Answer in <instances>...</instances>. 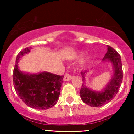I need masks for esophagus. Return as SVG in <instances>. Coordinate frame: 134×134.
<instances>
[{
    "label": "esophagus",
    "mask_w": 134,
    "mask_h": 134,
    "mask_svg": "<svg viewBox=\"0 0 134 134\" xmlns=\"http://www.w3.org/2000/svg\"><path fill=\"white\" fill-rule=\"evenodd\" d=\"M74 72L76 73V71L75 70V71H74ZM72 78V76L69 75V74H66L65 75L64 78H63V80H64V81H69L71 80V78Z\"/></svg>",
    "instance_id": "esophagus-1"
}]
</instances>
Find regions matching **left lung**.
I'll use <instances>...</instances> for the list:
<instances>
[{
    "label": "left lung",
    "mask_w": 134,
    "mask_h": 134,
    "mask_svg": "<svg viewBox=\"0 0 134 134\" xmlns=\"http://www.w3.org/2000/svg\"><path fill=\"white\" fill-rule=\"evenodd\" d=\"M104 60L107 59L112 63L114 69L112 79L107 85L103 91L96 92L92 91L85 85H82L80 91L81 98L86 104L93 107L102 106L110 102L119 92L121 85L122 82L123 72H122V62L119 54L110 46L108 45V51L103 58ZM86 71H82L81 75L83 77V82H84L85 75Z\"/></svg>",
    "instance_id": "obj_1"
}]
</instances>
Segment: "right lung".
<instances>
[{
    "label": "right lung",
    "mask_w": 134,
    "mask_h": 134,
    "mask_svg": "<svg viewBox=\"0 0 134 134\" xmlns=\"http://www.w3.org/2000/svg\"><path fill=\"white\" fill-rule=\"evenodd\" d=\"M25 48L17 54L13 72V86L17 95L28 106L47 109L54 106L60 94L63 76L42 72L37 75L23 73L18 69L20 57L30 52Z\"/></svg>",
    "instance_id": "add662e5"
}]
</instances>
